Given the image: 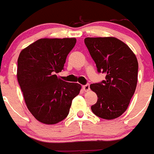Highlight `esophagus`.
<instances>
[{"label": "esophagus", "mask_w": 154, "mask_h": 154, "mask_svg": "<svg viewBox=\"0 0 154 154\" xmlns=\"http://www.w3.org/2000/svg\"><path fill=\"white\" fill-rule=\"evenodd\" d=\"M83 89H84V90L85 92L89 91V90H90V84H86V85H84L83 86Z\"/></svg>", "instance_id": "34e87169"}]
</instances>
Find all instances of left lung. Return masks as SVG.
I'll list each match as a JSON object with an SVG mask.
<instances>
[{"label": "left lung", "mask_w": 154, "mask_h": 154, "mask_svg": "<svg viewBox=\"0 0 154 154\" xmlns=\"http://www.w3.org/2000/svg\"><path fill=\"white\" fill-rule=\"evenodd\" d=\"M84 43L106 80L90 85L98 100L91 106L96 116L104 119L119 117L127 109L135 92L138 63L135 54L115 37L86 38Z\"/></svg>", "instance_id": "8db88e82"}]
</instances>
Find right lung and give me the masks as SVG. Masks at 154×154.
<instances>
[{
  "label": "right lung",
  "mask_w": 154,
  "mask_h": 154,
  "mask_svg": "<svg viewBox=\"0 0 154 154\" xmlns=\"http://www.w3.org/2000/svg\"><path fill=\"white\" fill-rule=\"evenodd\" d=\"M76 42L75 38H41L19 55L17 80L28 109L40 122L53 125L64 120L80 93V84L56 75L64 70Z\"/></svg>",
  "instance_id": "right-lung-1"
}]
</instances>
